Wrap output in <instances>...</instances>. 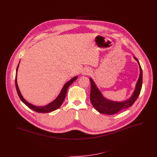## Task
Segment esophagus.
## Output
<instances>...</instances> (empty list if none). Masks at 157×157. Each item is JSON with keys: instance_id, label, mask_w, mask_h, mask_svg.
<instances>
[{"instance_id": "1", "label": "esophagus", "mask_w": 157, "mask_h": 157, "mask_svg": "<svg viewBox=\"0 0 157 157\" xmlns=\"http://www.w3.org/2000/svg\"><path fill=\"white\" fill-rule=\"evenodd\" d=\"M91 74V71L90 68L86 67L82 71V74L84 75H89Z\"/></svg>"}]
</instances>
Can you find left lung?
I'll return each instance as SVG.
<instances>
[{
  "label": "left lung",
  "mask_w": 157,
  "mask_h": 157,
  "mask_svg": "<svg viewBox=\"0 0 157 157\" xmlns=\"http://www.w3.org/2000/svg\"><path fill=\"white\" fill-rule=\"evenodd\" d=\"M140 66V74L138 80L136 83L134 92L129 99L123 102H115L108 100L104 97L100 90H98L95 83L93 80L90 78V100L91 104L94 106L95 109L101 113L107 115H113L120 111L128 108L134 104L135 101L138 97L141 88L142 83V68L140 66V62L137 58H135Z\"/></svg>",
  "instance_id": "left-lung-1"
}]
</instances>
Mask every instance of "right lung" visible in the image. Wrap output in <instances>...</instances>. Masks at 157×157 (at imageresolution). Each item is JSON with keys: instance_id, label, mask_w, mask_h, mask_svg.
Returning a JSON list of instances; mask_svg holds the SVG:
<instances>
[{"instance_id": "obj_1", "label": "right lung", "mask_w": 157, "mask_h": 157, "mask_svg": "<svg viewBox=\"0 0 157 157\" xmlns=\"http://www.w3.org/2000/svg\"><path fill=\"white\" fill-rule=\"evenodd\" d=\"M19 63L18 64L17 68H16V77H15V85H16V88L17 94L20 98L21 100L27 106H28L31 109H32V110H33L36 112H39V113H48V112H52V111H53L58 109L60 106H61V105L62 104V103H63V101L65 98L66 94H67V90L68 88H69V86L73 82H74L78 78V76H76L74 78H72L68 82H67L61 90L59 95L52 102H51L50 104H49L47 105L46 106H35L33 105L30 104V103L28 102L23 98L22 95H21V93L20 92V90H19L17 83V69L19 67Z\"/></svg>"}]
</instances>
